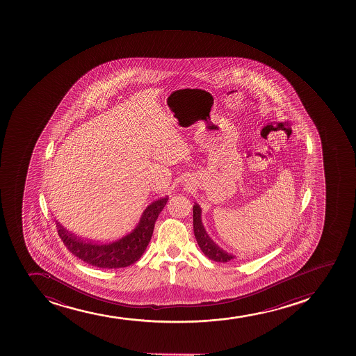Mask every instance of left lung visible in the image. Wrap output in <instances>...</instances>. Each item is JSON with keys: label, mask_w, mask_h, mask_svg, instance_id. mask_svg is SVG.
<instances>
[{"label": "left lung", "mask_w": 356, "mask_h": 356, "mask_svg": "<svg viewBox=\"0 0 356 356\" xmlns=\"http://www.w3.org/2000/svg\"><path fill=\"white\" fill-rule=\"evenodd\" d=\"M201 208L199 204H195L193 206V225H194V236H195L196 241L201 251L204 252V254L208 257L209 259L219 263H227L229 260L234 259L236 257L229 254L227 252L224 251L222 248H220L218 245L213 241L212 238L208 236L206 232L202 219H201Z\"/></svg>", "instance_id": "obj_1"}]
</instances>
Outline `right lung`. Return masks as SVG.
Masks as SVG:
<instances>
[{
    "label": "right lung",
    "instance_id": "obj_1",
    "mask_svg": "<svg viewBox=\"0 0 356 356\" xmlns=\"http://www.w3.org/2000/svg\"><path fill=\"white\" fill-rule=\"evenodd\" d=\"M168 201V196L154 201L144 209L136 227L127 236L110 244L86 243L72 233L68 232L60 222L56 221L58 234L65 246L72 254L85 263L100 268H127L136 263L143 254L152 239L154 227L159 214Z\"/></svg>",
    "mask_w": 356,
    "mask_h": 356
}]
</instances>
